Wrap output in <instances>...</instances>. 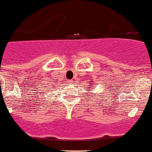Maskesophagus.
Wrapping results in <instances>:
<instances>
[{"label": "esophagus", "mask_w": 152, "mask_h": 152, "mask_svg": "<svg viewBox=\"0 0 152 152\" xmlns=\"http://www.w3.org/2000/svg\"><path fill=\"white\" fill-rule=\"evenodd\" d=\"M72 82H73V80H68V83H72Z\"/></svg>", "instance_id": "34e87169"}]
</instances>
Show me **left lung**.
Returning <instances> with one entry per match:
<instances>
[{"mask_svg":"<svg viewBox=\"0 0 152 152\" xmlns=\"http://www.w3.org/2000/svg\"><path fill=\"white\" fill-rule=\"evenodd\" d=\"M93 84H94V82H92V81H91V83H88V88H87V91H89L90 90H91V89H94V88H93Z\"/></svg>","mask_w":152,"mask_h":152,"instance_id":"1","label":"left lung"}]
</instances>
